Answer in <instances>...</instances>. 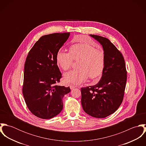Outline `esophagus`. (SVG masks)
I'll return each mask as SVG.
<instances>
[{
    "instance_id": "obj_1",
    "label": "esophagus",
    "mask_w": 146,
    "mask_h": 146,
    "mask_svg": "<svg viewBox=\"0 0 146 146\" xmlns=\"http://www.w3.org/2000/svg\"><path fill=\"white\" fill-rule=\"evenodd\" d=\"M70 89H73L74 88H76V86H75V85H72V84H71V85H70Z\"/></svg>"
}]
</instances>
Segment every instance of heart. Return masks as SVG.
I'll return each instance as SVG.
<instances>
[{
    "mask_svg": "<svg viewBox=\"0 0 146 146\" xmlns=\"http://www.w3.org/2000/svg\"><path fill=\"white\" fill-rule=\"evenodd\" d=\"M74 60H79L77 70H71L64 75L66 83L79 85L88 77L92 79L99 78L102 74L105 64V54L88 42L72 45L69 53L60 49L56 55V62L64 71L69 70Z\"/></svg>",
    "mask_w": 146,
    "mask_h": 146,
    "instance_id": "b5f03b06",
    "label": "heart"
}]
</instances>
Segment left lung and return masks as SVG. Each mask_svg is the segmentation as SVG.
<instances>
[{"instance_id": "8db88e82", "label": "left lung", "mask_w": 146, "mask_h": 146, "mask_svg": "<svg viewBox=\"0 0 146 146\" xmlns=\"http://www.w3.org/2000/svg\"><path fill=\"white\" fill-rule=\"evenodd\" d=\"M102 45L105 64L98 83L81 88L84 111L96 118L113 113L121 104L127 80L125 60L121 53L108 39L90 35Z\"/></svg>"}]
</instances>
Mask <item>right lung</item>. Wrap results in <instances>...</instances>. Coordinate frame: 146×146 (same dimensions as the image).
Segmentation results:
<instances>
[{
	"label": "right lung",
	"mask_w": 146,
	"mask_h": 146,
	"mask_svg": "<svg viewBox=\"0 0 146 146\" xmlns=\"http://www.w3.org/2000/svg\"><path fill=\"white\" fill-rule=\"evenodd\" d=\"M70 33H54L42 36L26 57L22 93L31 112L42 119L54 117L62 111L63 97L70 87L58 85L62 74L56 62L57 52Z\"/></svg>",
	"instance_id": "1"
}]
</instances>
